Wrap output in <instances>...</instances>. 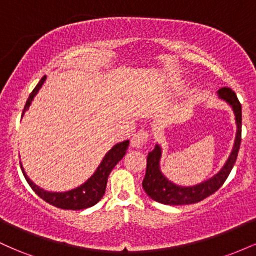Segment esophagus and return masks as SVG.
<instances>
[{
    "label": "esophagus",
    "instance_id": "obj_1",
    "mask_svg": "<svg viewBox=\"0 0 256 256\" xmlns=\"http://www.w3.org/2000/svg\"><path fill=\"white\" fill-rule=\"evenodd\" d=\"M148 140H149V132L146 130H140L134 134V137H132L131 140V143L134 148H142V146L148 142Z\"/></svg>",
    "mask_w": 256,
    "mask_h": 256
}]
</instances>
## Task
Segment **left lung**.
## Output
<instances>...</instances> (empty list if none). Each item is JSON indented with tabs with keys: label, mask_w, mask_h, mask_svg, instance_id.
Returning a JSON list of instances; mask_svg holds the SVG:
<instances>
[{
	"label": "left lung",
	"mask_w": 256,
	"mask_h": 256,
	"mask_svg": "<svg viewBox=\"0 0 256 256\" xmlns=\"http://www.w3.org/2000/svg\"><path fill=\"white\" fill-rule=\"evenodd\" d=\"M218 94L220 98L225 100L232 107L237 124V134L234 149H232L224 167L220 170L218 174L204 182V183L194 185V186H178V185L170 182L168 179H166L161 173L160 165H158L161 158V148L156 144L146 156V171L144 179L142 182L143 189H144L146 195L154 201L170 206L196 204V202L202 201L208 196L213 195L216 190H219V188H222V185L228 179L232 167L237 160L240 140H242V106H240L234 91L230 88H222V89H219Z\"/></svg>",
	"instance_id": "obj_1"
}]
</instances>
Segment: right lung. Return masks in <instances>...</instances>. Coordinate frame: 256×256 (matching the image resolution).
<instances>
[{
    "mask_svg": "<svg viewBox=\"0 0 256 256\" xmlns=\"http://www.w3.org/2000/svg\"><path fill=\"white\" fill-rule=\"evenodd\" d=\"M44 80H46V76L42 77L40 80V83L36 85L32 92L28 96V101H26L24 110H22V116H24L25 110L30 107L32 100H34L38 90L40 89ZM128 140H124V142L118 143L110 149V152L106 154V156L102 160V162L100 164V166L96 170V172L94 173L91 177L85 182L84 184H82L80 186L76 188V189L71 190V192H49L46 190L38 188L36 184H34L28 179L26 173L24 172L22 164V171L24 173V177L28 180V185L31 186V189L40 196V198L44 200L46 202H48L49 204L55 206V207L61 208V210H85V208H89L91 206L96 204L102 198V196L104 195L106 192V185H107L108 177H110V173L112 170L116 167V164L124 158L128 150Z\"/></svg>",
    "mask_w": 256,
    "mask_h": 256,
    "instance_id": "1",
    "label": "right lung"
}]
</instances>
